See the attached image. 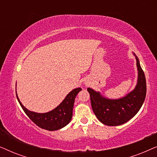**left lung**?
I'll list each match as a JSON object with an SVG mask.
<instances>
[{
    "label": "left lung",
    "instance_id": "1",
    "mask_svg": "<svg viewBox=\"0 0 157 157\" xmlns=\"http://www.w3.org/2000/svg\"><path fill=\"white\" fill-rule=\"evenodd\" d=\"M134 55L136 60L138 81L135 89L126 96L119 99H109L91 88L87 89L92 109L97 119L105 125L119 126L126 123L138 113L144 101L147 94L145 75L138 57L135 53Z\"/></svg>",
    "mask_w": 157,
    "mask_h": 157
}]
</instances>
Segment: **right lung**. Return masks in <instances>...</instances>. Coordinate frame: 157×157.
Segmentation results:
<instances>
[{"mask_svg":"<svg viewBox=\"0 0 157 157\" xmlns=\"http://www.w3.org/2000/svg\"><path fill=\"white\" fill-rule=\"evenodd\" d=\"M81 91V88H77L72 90L56 108L49 112L44 113H36L28 110L21 104L17 94L16 96L25 114L34 124L44 129L56 131L64 127L71 121L73 116V108H74L75 98Z\"/></svg>","mask_w":157,"mask_h":157,"instance_id":"1","label":"right lung"}]
</instances>
